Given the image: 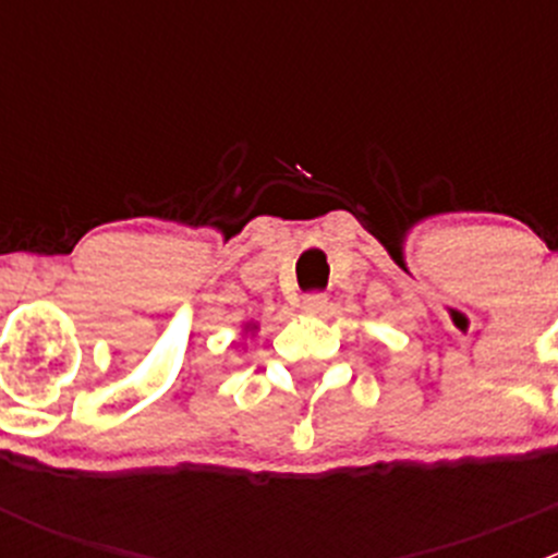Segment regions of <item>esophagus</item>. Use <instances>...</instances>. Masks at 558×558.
<instances>
[{
  "label": "esophagus",
  "instance_id": "34e87169",
  "mask_svg": "<svg viewBox=\"0 0 558 558\" xmlns=\"http://www.w3.org/2000/svg\"><path fill=\"white\" fill-rule=\"evenodd\" d=\"M326 307H329V300L324 294H307L302 300V313L307 315H324Z\"/></svg>",
  "mask_w": 558,
  "mask_h": 558
}]
</instances>
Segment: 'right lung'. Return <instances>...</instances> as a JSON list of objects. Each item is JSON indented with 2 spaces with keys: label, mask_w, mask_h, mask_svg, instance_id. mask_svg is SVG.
<instances>
[{
  "label": "right lung",
  "mask_w": 558,
  "mask_h": 558,
  "mask_svg": "<svg viewBox=\"0 0 558 558\" xmlns=\"http://www.w3.org/2000/svg\"><path fill=\"white\" fill-rule=\"evenodd\" d=\"M256 329H258V324H253V320H251V324L243 326V335H253Z\"/></svg>",
  "instance_id": "1"
}]
</instances>
